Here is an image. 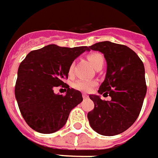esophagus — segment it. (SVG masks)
<instances>
[{
  "label": "esophagus",
  "mask_w": 158,
  "mask_h": 158,
  "mask_svg": "<svg viewBox=\"0 0 158 158\" xmlns=\"http://www.w3.org/2000/svg\"><path fill=\"white\" fill-rule=\"evenodd\" d=\"M82 96H83L84 98H88V95L86 94V93H83V94H82Z\"/></svg>",
  "instance_id": "1"
}]
</instances>
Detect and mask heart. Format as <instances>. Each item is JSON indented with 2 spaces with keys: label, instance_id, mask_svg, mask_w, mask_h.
<instances>
[{
  "label": "heart",
  "instance_id": "1",
  "mask_svg": "<svg viewBox=\"0 0 158 158\" xmlns=\"http://www.w3.org/2000/svg\"><path fill=\"white\" fill-rule=\"evenodd\" d=\"M88 60L90 61V63L92 64L94 68H96L98 65H100V64H104L105 62V60H104V57L102 54L98 53V52H93V53H90L88 55ZM73 66H74V64L72 63L68 68V74L73 75ZM95 83L93 81H91V80H85V79H79L78 81H76L74 84H73V87L79 91H81V92H85V93H87V92H90L93 87L94 86Z\"/></svg>",
  "mask_w": 158,
  "mask_h": 158
}]
</instances>
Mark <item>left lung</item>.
<instances>
[{"instance_id":"left-lung-1","label":"left lung","mask_w":158,"mask_h":158,"mask_svg":"<svg viewBox=\"0 0 158 158\" xmlns=\"http://www.w3.org/2000/svg\"><path fill=\"white\" fill-rule=\"evenodd\" d=\"M106 59V74L98 93L110 101L89 95L94 109L88 112L91 127L103 136H115L130 128L142 109L146 95L145 71L138 54L124 45L102 41L89 47Z\"/></svg>"}]
</instances>
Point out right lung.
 Returning <instances> with one entry per match:
<instances>
[{
	"label": "right lung",
	"instance_id": "add662e5",
	"mask_svg": "<svg viewBox=\"0 0 158 158\" xmlns=\"http://www.w3.org/2000/svg\"><path fill=\"white\" fill-rule=\"evenodd\" d=\"M87 47L68 48L48 45L34 50L20 63L15 94L20 113L31 128L43 134L56 132L66 123L71 110L83 101L79 91L64 85L68 68ZM66 86L65 96L53 88Z\"/></svg>",
	"mask_w": 158,
	"mask_h": 158
}]
</instances>
